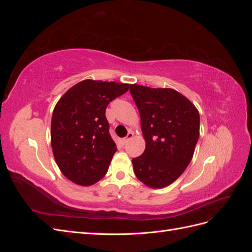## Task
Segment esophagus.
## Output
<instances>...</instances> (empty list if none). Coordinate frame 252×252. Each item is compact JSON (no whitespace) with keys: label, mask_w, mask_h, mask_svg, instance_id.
<instances>
[{"label":"esophagus","mask_w":252,"mask_h":252,"mask_svg":"<svg viewBox=\"0 0 252 252\" xmlns=\"http://www.w3.org/2000/svg\"><path fill=\"white\" fill-rule=\"evenodd\" d=\"M132 138H133V133H132L131 131H129V132H128V134L126 135V138H124L123 140H122V143H123V144L125 145L129 140H131Z\"/></svg>","instance_id":"34e87169"}]
</instances>
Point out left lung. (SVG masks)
Wrapping results in <instances>:
<instances>
[{
	"label": "left lung",
	"mask_w": 252,
	"mask_h": 252,
	"mask_svg": "<svg viewBox=\"0 0 252 252\" xmlns=\"http://www.w3.org/2000/svg\"><path fill=\"white\" fill-rule=\"evenodd\" d=\"M146 147L132 159L143 184L164 188L177 180L193 157L200 135V113L186 96L172 88L131 84Z\"/></svg>",
	"instance_id": "obj_1"
}]
</instances>
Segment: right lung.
<instances>
[{
    "label": "right lung",
    "instance_id": "right-lung-1",
    "mask_svg": "<svg viewBox=\"0 0 252 252\" xmlns=\"http://www.w3.org/2000/svg\"><path fill=\"white\" fill-rule=\"evenodd\" d=\"M129 84L84 80L58 101L51 118V147L65 177L80 186L100 181L108 170L116 143L105 117L107 105Z\"/></svg>",
    "mask_w": 252,
    "mask_h": 252
}]
</instances>
